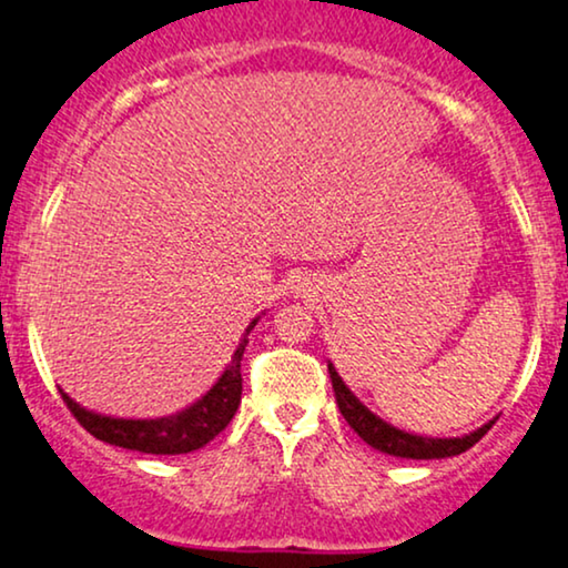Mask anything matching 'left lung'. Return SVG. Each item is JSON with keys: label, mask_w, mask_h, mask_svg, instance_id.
Returning <instances> with one entry per match:
<instances>
[{"label": "left lung", "mask_w": 568, "mask_h": 568, "mask_svg": "<svg viewBox=\"0 0 568 568\" xmlns=\"http://www.w3.org/2000/svg\"><path fill=\"white\" fill-rule=\"evenodd\" d=\"M327 372L329 379H333V390H335V400L337 408H341L343 419L348 422L351 429L362 437L364 443L377 448L379 454L387 456H398V458H448V456H458L464 450H469L477 440H483L487 429L495 425V419L487 422V425L477 427L475 433L462 435V437H427V435H414L406 433V429H398L393 425H387L385 419H379L375 412H369L367 406L358 400L351 387L343 383V377L337 375L335 364L327 362Z\"/></svg>", "instance_id": "left-lung-1"}]
</instances>
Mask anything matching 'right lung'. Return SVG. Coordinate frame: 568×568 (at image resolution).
I'll list each match as a JSON object with an SVG mask.
<instances>
[{"label":"right lung","instance_id":"add662e5","mask_svg":"<svg viewBox=\"0 0 568 568\" xmlns=\"http://www.w3.org/2000/svg\"><path fill=\"white\" fill-rule=\"evenodd\" d=\"M260 320L262 314L248 322L239 348L233 351L231 364H227L225 372L217 377V383H214L199 400H193L191 406L181 408V412L170 416H156V419H125V416L91 412V408H85L78 404V400L70 398L64 390H60L62 400L68 404L70 412L75 414V419L81 422L93 437H99V440L154 456L191 454V450L204 448L206 443L214 440L222 429L231 425L235 412H239L243 390L241 358L243 351H246L248 333Z\"/></svg>","mask_w":568,"mask_h":568}]
</instances>
